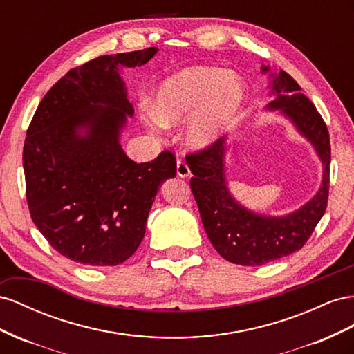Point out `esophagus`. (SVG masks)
Returning a JSON list of instances; mask_svg holds the SVG:
<instances>
[{
	"label": "esophagus",
	"instance_id": "34e87169",
	"mask_svg": "<svg viewBox=\"0 0 354 354\" xmlns=\"http://www.w3.org/2000/svg\"><path fill=\"white\" fill-rule=\"evenodd\" d=\"M176 174L180 178H188L189 176V167L185 163L184 160H178L176 161Z\"/></svg>",
	"mask_w": 354,
	"mask_h": 354
}]
</instances>
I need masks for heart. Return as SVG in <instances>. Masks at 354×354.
<instances>
[{
	"label": "heart",
	"mask_w": 354,
	"mask_h": 354,
	"mask_svg": "<svg viewBox=\"0 0 354 354\" xmlns=\"http://www.w3.org/2000/svg\"><path fill=\"white\" fill-rule=\"evenodd\" d=\"M245 97V84L236 74L212 66H189L160 84L153 113H147L144 121L160 132L165 126L183 124L191 118L187 142L196 149L206 148L233 124Z\"/></svg>",
	"instance_id": "heart-1"
}]
</instances>
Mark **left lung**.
<instances>
[{
    "mask_svg": "<svg viewBox=\"0 0 354 354\" xmlns=\"http://www.w3.org/2000/svg\"><path fill=\"white\" fill-rule=\"evenodd\" d=\"M270 68L262 66V73ZM272 96L268 109H280L299 133L315 147L323 163L317 194L286 216H264L240 206L230 194L225 180V138L185 156L193 171L191 191L200 210L206 234L218 254L237 266L257 267L299 250L315 231L328 206L330 140L328 127L299 84L283 69L272 74Z\"/></svg>",
    "mask_w": 354,
    "mask_h": 354,
    "instance_id": "left-lung-1",
    "label": "left lung"
}]
</instances>
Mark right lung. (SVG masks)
Listing matches in <instances>:
<instances>
[{
  "mask_svg": "<svg viewBox=\"0 0 354 354\" xmlns=\"http://www.w3.org/2000/svg\"><path fill=\"white\" fill-rule=\"evenodd\" d=\"M156 53L148 47L99 56L68 71L28 127L29 214L50 246L71 261L111 267L132 257L160 185L176 175L170 151L139 165L120 145L133 106L118 68L140 66Z\"/></svg>",
  "mask_w": 354,
  "mask_h": 354,
  "instance_id": "add662e5",
  "label": "right lung"
}]
</instances>
